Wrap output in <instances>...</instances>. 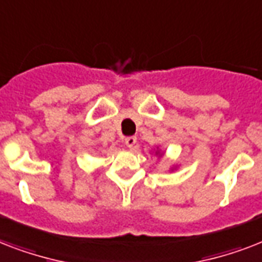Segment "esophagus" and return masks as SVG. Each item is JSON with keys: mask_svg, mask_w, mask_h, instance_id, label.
I'll return each mask as SVG.
<instances>
[{"mask_svg": "<svg viewBox=\"0 0 262 262\" xmlns=\"http://www.w3.org/2000/svg\"><path fill=\"white\" fill-rule=\"evenodd\" d=\"M124 143L128 146L129 149H134V147H135V143H137V137H127L124 139Z\"/></svg>", "mask_w": 262, "mask_h": 262, "instance_id": "obj_1", "label": "esophagus"}]
</instances>
